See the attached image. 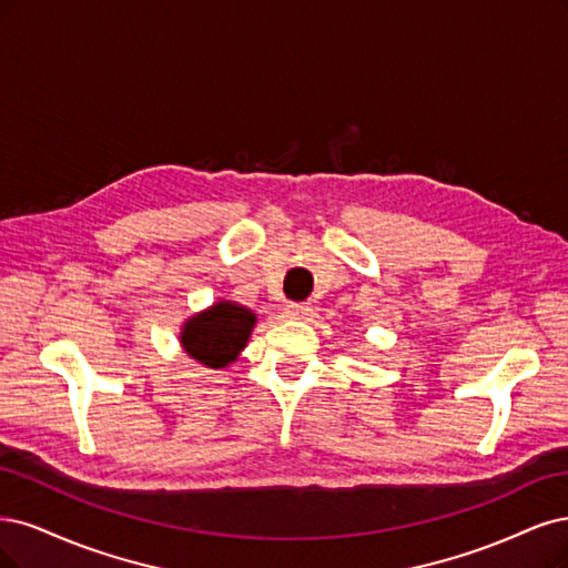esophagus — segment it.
Listing matches in <instances>:
<instances>
[{
	"instance_id": "obj_1",
	"label": "esophagus",
	"mask_w": 568,
	"mask_h": 568,
	"mask_svg": "<svg viewBox=\"0 0 568 568\" xmlns=\"http://www.w3.org/2000/svg\"><path fill=\"white\" fill-rule=\"evenodd\" d=\"M286 315L293 320H310L312 317V305L310 303H288Z\"/></svg>"
}]
</instances>
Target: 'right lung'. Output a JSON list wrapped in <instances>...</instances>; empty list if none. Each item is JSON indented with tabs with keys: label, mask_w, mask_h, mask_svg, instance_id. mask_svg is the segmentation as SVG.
<instances>
[{
	"label": "right lung",
	"mask_w": 568,
	"mask_h": 568,
	"mask_svg": "<svg viewBox=\"0 0 568 568\" xmlns=\"http://www.w3.org/2000/svg\"><path fill=\"white\" fill-rule=\"evenodd\" d=\"M253 324H256V315L251 310L223 301L192 317L183 328L181 341L192 359L211 368H223L237 359Z\"/></svg>",
	"instance_id": "obj_1"
}]
</instances>
